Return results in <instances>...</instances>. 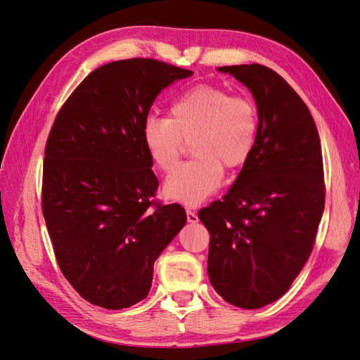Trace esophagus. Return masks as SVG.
I'll list each match as a JSON object with an SVG mask.
<instances>
[{
	"label": "esophagus",
	"instance_id": "1",
	"mask_svg": "<svg viewBox=\"0 0 360 360\" xmlns=\"http://www.w3.org/2000/svg\"><path fill=\"white\" fill-rule=\"evenodd\" d=\"M186 217H188V222H197V221H198L197 213H195V212L191 210V209L186 210Z\"/></svg>",
	"mask_w": 360,
	"mask_h": 360
}]
</instances>
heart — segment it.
Masks as SVG:
<instances>
[{
    "mask_svg": "<svg viewBox=\"0 0 360 360\" xmlns=\"http://www.w3.org/2000/svg\"><path fill=\"white\" fill-rule=\"evenodd\" d=\"M259 127L252 97L230 94L221 86L197 85L174 99L168 117L148 115L141 138L153 165L169 172L191 141L195 156L167 179L168 198L195 205L209 198L224 181V168H242L252 155Z\"/></svg>",
    "mask_w": 360,
    "mask_h": 360,
    "instance_id": "heart-1",
    "label": "heart"
}]
</instances>
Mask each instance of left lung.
Segmentation results:
<instances>
[{
    "instance_id": "obj_1",
    "label": "left lung",
    "mask_w": 360,
    "mask_h": 360,
    "mask_svg": "<svg viewBox=\"0 0 360 360\" xmlns=\"http://www.w3.org/2000/svg\"><path fill=\"white\" fill-rule=\"evenodd\" d=\"M217 70L254 94L259 127L231 189L198 212L210 234L207 271L224 300L257 309L285 294L312 252L326 198L320 136L308 106L275 70Z\"/></svg>"
}]
</instances>
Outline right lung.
I'll list each match as a JSON object with an SVG mask.
<instances>
[{
    "instance_id": "right-lung-1",
    "label": "right lung",
    "mask_w": 360,
    "mask_h": 360,
    "mask_svg": "<svg viewBox=\"0 0 360 360\" xmlns=\"http://www.w3.org/2000/svg\"><path fill=\"white\" fill-rule=\"evenodd\" d=\"M192 72L155 58L97 68L53 120L41 212L60 270L96 307L141 302L153 264L186 224L180 204L151 200L159 181L141 138L156 96Z\"/></svg>"
}]
</instances>
